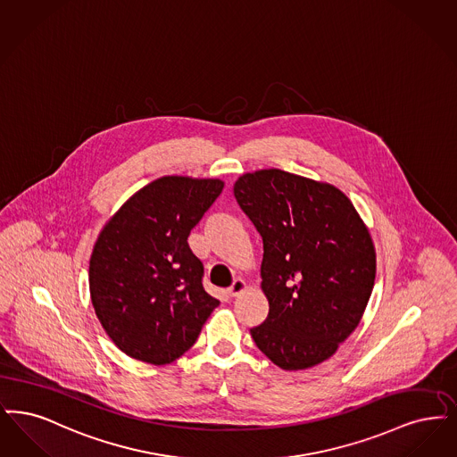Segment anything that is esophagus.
Returning a JSON list of instances; mask_svg holds the SVG:
<instances>
[{
    "mask_svg": "<svg viewBox=\"0 0 457 457\" xmlns=\"http://www.w3.org/2000/svg\"><path fill=\"white\" fill-rule=\"evenodd\" d=\"M245 288H247V283H245L242 278H237L234 283H232V287H228V290H227V292H228V295H230V297H237V295H240Z\"/></svg>",
    "mask_w": 457,
    "mask_h": 457,
    "instance_id": "1",
    "label": "esophagus"
}]
</instances>
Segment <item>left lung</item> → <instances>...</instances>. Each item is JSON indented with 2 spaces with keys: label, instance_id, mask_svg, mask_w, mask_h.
Returning <instances> with one entry per match:
<instances>
[{
  "label": "left lung",
  "instance_id": "obj_1",
  "mask_svg": "<svg viewBox=\"0 0 457 457\" xmlns=\"http://www.w3.org/2000/svg\"><path fill=\"white\" fill-rule=\"evenodd\" d=\"M234 196L264 249L270 312L251 329L254 343L283 370L333 357L355 331L376 279L374 242L353 203L328 182L279 169L240 176Z\"/></svg>",
  "mask_w": 457,
  "mask_h": 457
}]
</instances>
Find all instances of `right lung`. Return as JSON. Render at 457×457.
I'll use <instances>...</instances> for the list:
<instances>
[{
    "label": "right lung",
    "instance_id": "obj_1",
    "mask_svg": "<svg viewBox=\"0 0 457 457\" xmlns=\"http://www.w3.org/2000/svg\"><path fill=\"white\" fill-rule=\"evenodd\" d=\"M220 179L165 176L128 199L94 245L88 283L102 328L128 357L165 365L186 353L219 305L187 237Z\"/></svg>",
    "mask_w": 457,
    "mask_h": 457
}]
</instances>
